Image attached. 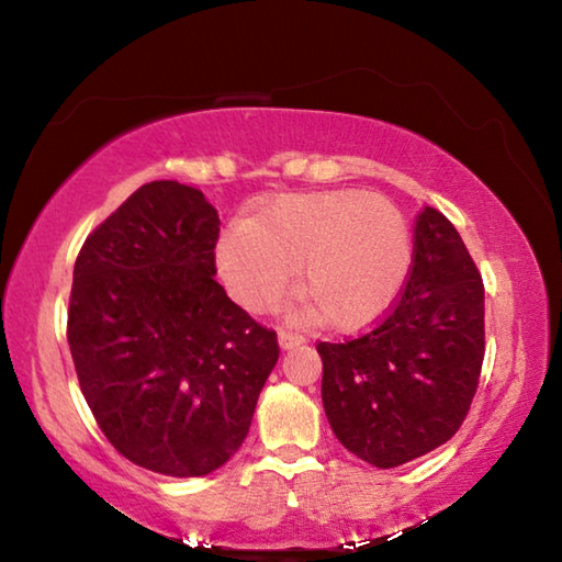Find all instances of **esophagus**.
Masks as SVG:
<instances>
[{"label":"esophagus","mask_w":562,"mask_h":562,"mask_svg":"<svg viewBox=\"0 0 562 562\" xmlns=\"http://www.w3.org/2000/svg\"><path fill=\"white\" fill-rule=\"evenodd\" d=\"M280 345L282 349H292V347H300L304 345V337L297 335V331H288V329H280Z\"/></svg>","instance_id":"obj_1"}]
</instances>
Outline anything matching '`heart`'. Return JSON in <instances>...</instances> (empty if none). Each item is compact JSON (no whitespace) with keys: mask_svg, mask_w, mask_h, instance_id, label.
Wrapping results in <instances>:
<instances>
[{"mask_svg":"<svg viewBox=\"0 0 562 562\" xmlns=\"http://www.w3.org/2000/svg\"><path fill=\"white\" fill-rule=\"evenodd\" d=\"M217 265L250 312L302 292L331 327L361 329L402 297L414 268V231L398 205L364 190L294 193L258 207L217 243Z\"/></svg>","mask_w":562,"mask_h":562,"instance_id":"b5f03b06","label":"heart"}]
</instances>
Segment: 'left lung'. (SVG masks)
<instances>
[{
  "label": "left lung",
  "instance_id": "8db88e82",
  "mask_svg": "<svg viewBox=\"0 0 562 562\" xmlns=\"http://www.w3.org/2000/svg\"><path fill=\"white\" fill-rule=\"evenodd\" d=\"M483 349L481 274L459 231L426 205L414 268L389 317L357 339L317 345L331 431L376 469L439 449L469 414Z\"/></svg>",
  "mask_w": 562,
  "mask_h": 562
}]
</instances>
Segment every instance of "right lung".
Wrapping results in <instances>:
<instances>
[{
	"mask_svg": "<svg viewBox=\"0 0 562 562\" xmlns=\"http://www.w3.org/2000/svg\"><path fill=\"white\" fill-rule=\"evenodd\" d=\"M217 233L201 190L154 180L74 265L69 347L83 398L113 449L176 479L231 461L280 357L278 335L215 282Z\"/></svg>",
	"mask_w": 562,
	"mask_h": 562,
	"instance_id": "obj_1",
	"label": "right lung"
}]
</instances>
